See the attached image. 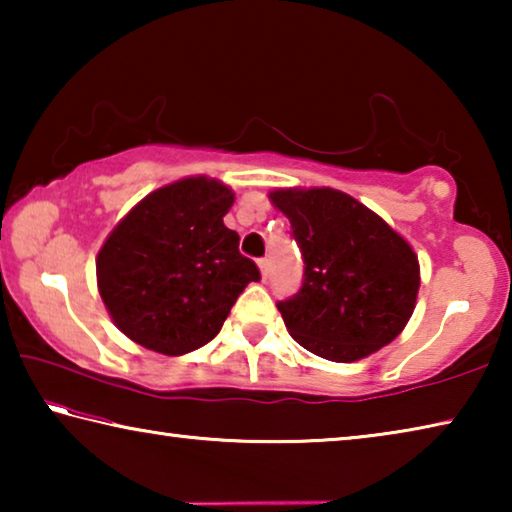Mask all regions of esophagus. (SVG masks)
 Listing matches in <instances>:
<instances>
[{
	"instance_id": "esophagus-1",
	"label": "esophagus",
	"mask_w": 512,
	"mask_h": 512,
	"mask_svg": "<svg viewBox=\"0 0 512 512\" xmlns=\"http://www.w3.org/2000/svg\"><path fill=\"white\" fill-rule=\"evenodd\" d=\"M257 264H259V271H262V277L266 280V277H268V264H271V262H268L266 257H262Z\"/></svg>"
}]
</instances>
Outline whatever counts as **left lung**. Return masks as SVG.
<instances>
[{"instance_id":"1","label":"left lung","mask_w":512,"mask_h":512,"mask_svg":"<svg viewBox=\"0 0 512 512\" xmlns=\"http://www.w3.org/2000/svg\"><path fill=\"white\" fill-rule=\"evenodd\" d=\"M300 248V289L277 302L289 334L327 361L350 363L391 343L413 314L420 266L375 212L336 189H277Z\"/></svg>"}]
</instances>
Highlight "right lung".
Here are the masks:
<instances>
[{"mask_svg":"<svg viewBox=\"0 0 512 512\" xmlns=\"http://www.w3.org/2000/svg\"><path fill=\"white\" fill-rule=\"evenodd\" d=\"M235 194L207 178L155 189L110 232L97 257L115 325L144 348L180 357L221 332L259 268L225 228Z\"/></svg>","mask_w":512,"mask_h":512,"instance_id":"1","label":"right lung"}]
</instances>
